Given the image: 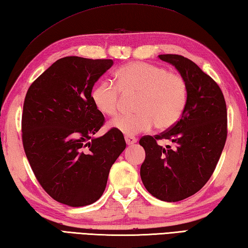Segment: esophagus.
<instances>
[{"label": "esophagus", "instance_id": "1", "mask_svg": "<svg viewBox=\"0 0 248 248\" xmlns=\"http://www.w3.org/2000/svg\"><path fill=\"white\" fill-rule=\"evenodd\" d=\"M125 141H126V144L128 146H132L137 142V140L134 136H125Z\"/></svg>", "mask_w": 248, "mask_h": 248}]
</instances>
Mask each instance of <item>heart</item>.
Masks as SVG:
<instances>
[{"label": "heart", "mask_w": 248, "mask_h": 248, "mask_svg": "<svg viewBox=\"0 0 248 248\" xmlns=\"http://www.w3.org/2000/svg\"><path fill=\"white\" fill-rule=\"evenodd\" d=\"M116 86L102 80L91 91V100L104 115H114L119 108L121 91L135 94V114L121 115L110 122V127L125 135H136L154 127L167 129L181 119L188 98L183 77L166 68L146 62H132L115 73Z\"/></svg>", "instance_id": "1"}]
</instances>
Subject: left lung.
I'll return each instance as SVG.
<instances>
[{
  "mask_svg": "<svg viewBox=\"0 0 248 248\" xmlns=\"http://www.w3.org/2000/svg\"><path fill=\"white\" fill-rule=\"evenodd\" d=\"M159 59L184 78L188 98L174 126L140 140L146 153L140 177L153 196L174 202L197 193L214 173L227 140V104L218 84L193 61L177 54ZM160 139L170 140L173 147L160 146Z\"/></svg>",
  "mask_w": 248,
  "mask_h": 248,
  "instance_id": "8db88e82",
  "label": "left lung"
}]
</instances>
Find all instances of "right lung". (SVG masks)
Segmentation results:
<instances>
[{
	"label": "right lung",
	"mask_w": 248,
	"mask_h": 248,
	"mask_svg": "<svg viewBox=\"0 0 248 248\" xmlns=\"http://www.w3.org/2000/svg\"><path fill=\"white\" fill-rule=\"evenodd\" d=\"M112 60L65 56L29 87L21 132L25 154L42 188L71 207L102 196L112 164L126 147L110 129L95 137L104 117L91 100L93 87Z\"/></svg>",
	"instance_id": "add662e5"
}]
</instances>
